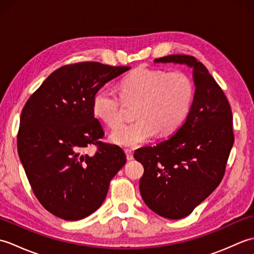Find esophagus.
<instances>
[{
  "instance_id": "34e87169",
  "label": "esophagus",
  "mask_w": 254,
  "mask_h": 254,
  "mask_svg": "<svg viewBox=\"0 0 254 254\" xmlns=\"http://www.w3.org/2000/svg\"><path fill=\"white\" fill-rule=\"evenodd\" d=\"M126 155H127V160H132L133 157V152L131 149H126Z\"/></svg>"
}]
</instances>
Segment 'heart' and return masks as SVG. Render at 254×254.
<instances>
[{
	"label": "heart",
	"instance_id": "b5f03b06",
	"mask_svg": "<svg viewBox=\"0 0 254 254\" xmlns=\"http://www.w3.org/2000/svg\"><path fill=\"white\" fill-rule=\"evenodd\" d=\"M194 98V84L183 72L138 67L122 79L120 97L102 87L93 97L94 115L110 127L124 120V105L136 106L135 122L124 124L111 133V141L134 148L158 132L167 135L185 122Z\"/></svg>",
	"mask_w": 254,
	"mask_h": 254
}]
</instances>
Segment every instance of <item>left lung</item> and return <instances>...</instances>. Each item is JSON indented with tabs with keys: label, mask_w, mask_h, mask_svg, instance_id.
<instances>
[{
	"label": "left lung",
	"mask_w": 254,
	"mask_h": 254,
	"mask_svg": "<svg viewBox=\"0 0 254 254\" xmlns=\"http://www.w3.org/2000/svg\"><path fill=\"white\" fill-rule=\"evenodd\" d=\"M155 63L186 64L193 69L195 93L185 123L156 146L134 153L144 166L139 192L145 204L161 217L180 219L223 179L235 142L233 112L223 89L194 57L171 55Z\"/></svg>",
	"instance_id": "1"
}]
</instances>
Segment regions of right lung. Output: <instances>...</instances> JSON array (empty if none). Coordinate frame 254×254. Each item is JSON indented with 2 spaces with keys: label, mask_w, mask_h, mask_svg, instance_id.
I'll return each mask as SVG.
<instances>
[{
  "label": "right lung",
  "mask_w": 254,
  "mask_h": 254,
  "mask_svg": "<svg viewBox=\"0 0 254 254\" xmlns=\"http://www.w3.org/2000/svg\"><path fill=\"white\" fill-rule=\"evenodd\" d=\"M99 62L64 65L50 74L20 115L19 159L32 192L48 212L79 220L98 209L110 181L127 163L93 111V97L106 83L130 69ZM96 144L97 152L84 154Z\"/></svg>",
  "instance_id": "obj_1"
}]
</instances>
